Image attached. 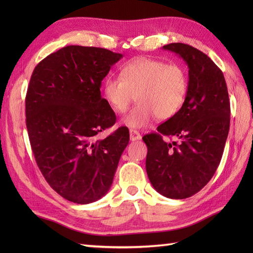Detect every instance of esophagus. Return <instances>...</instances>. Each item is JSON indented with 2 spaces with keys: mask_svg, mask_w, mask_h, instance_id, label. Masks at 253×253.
<instances>
[{
  "mask_svg": "<svg viewBox=\"0 0 253 253\" xmlns=\"http://www.w3.org/2000/svg\"><path fill=\"white\" fill-rule=\"evenodd\" d=\"M129 135H130V140L131 141H136V140H140L141 139V135L139 133V131L130 129L129 130Z\"/></svg>",
  "mask_w": 253,
  "mask_h": 253,
  "instance_id": "34e87169",
  "label": "esophagus"
}]
</instances>
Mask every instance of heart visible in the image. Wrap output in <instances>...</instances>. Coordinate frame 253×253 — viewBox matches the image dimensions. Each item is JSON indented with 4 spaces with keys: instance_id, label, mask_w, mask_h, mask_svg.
<instances>
[{
    "instance_id": "b5f03b06",
    "label": "heart",
    "mask_w": 253,
    "mask_h": 253,
    "mask_svg": "<svg viewBox=\"0 0 253 253\" xmlns=\"http://www.w3.org/2000/svg\"><path fill=\"white\" fill-rule=\"evenodd\" d=\"M189 77L186 68L177 63L168 64L150 57H137L121 71V78L107 77L102 84L104 99L116 113H124L131 102L138 103L123 118L126 126L141 129L155 116L166 121L185 104Z\"/></svg>"
}]
</instances>
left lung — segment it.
Wrapping results in <instances>:
<instances>
[{
	"instance_id": "left-lung-1",
	"label": "left lung",
	"mask_w": 253,
	"mask_h": 253,
	"mask_svg": "<svg viewBox=\"0 0 253 253\" xmlns=\"http://www.w3.org/2000/svg\"><path fill=\"white\" fill-rule=\"evenodd\" d=\"M187 64L189 89L185 104L158 132L146 135V169L153 188L170 199H186L200 191L221 162L229 131L230 105L224 75L203 52L185 43H169ZM162 135L177 142L165 143Z\"/></svg>"
}]
</instances>
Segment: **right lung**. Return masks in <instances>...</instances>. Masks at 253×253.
I'll return each instance as SVG.
<instances>
[{"mask_svg": "<svg viewBox=\"0 0 253 253\" xmlns=\"http://www.w3.org/2000/svg\"><path fill=\"white\" fill-rule=\"evenodd\" d=\"M123 57L93 46L67 45L42 60L26 95V125L36 162L53 189L66 200L88 204L110 190L129 132L118 128L101 96L102 80Z\"/></svg>", "mask_w": 253, "mask_h": 253, "instance_id": "obj_1", "label": "right lung"}]
</instances>
